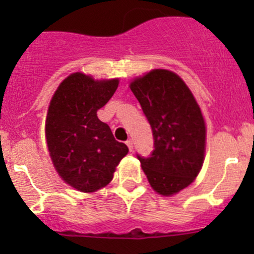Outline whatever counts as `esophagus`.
Instances as JSON below:
<instances>
[{"mask_svg":"<svg viewBox=\"0 0 254 254\" xmlns=\"http://www.w3.org/2000/svg\"><path fill=\"white\" fill-rule=\"evenodd\" d=\"M127 147H129L130 151H132V147H134V146H132V141H131V140H127Z\"/></svg>","mask_w":254,"mask_h":254,"instance_id":"34e87169","label":"esophagus"}]
</instances>
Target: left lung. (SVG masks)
<instances>
[{"label":"left lung","mask_w":254,"mask_h":254,"mask_svg":"<svg viewBox=\"0 0 254 254\" xmlns=\"http://www.w3.org/2000/svg\"><path fill=\"white\" fill-rule=\"evenodd\" d=\"M153 134L155 150L142 158L151 188L172 196L193 183L203 167L206 124L189 87L176 72L155 68L129 83Z\"/></svg>","instance_id":"1"}]
</instances>
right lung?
I'll return each instance as SVG.
<instances>
[{
	"label": "right lung",
	"instance_id": "1",
	"mask_svg": "<svg viewBox=\"0 0 254 254\" xmlns=\"http://www.w3.org/2000/svg\"><path fill=\"white\" fill-rule=\"evenodd\" d=\"M118 86L119 78L94 79L73 72L59 84L49 103L45 119L49 156L60 178L82 193L108 186L129 152L97 117Z\"/></svg>",
	"mask_w": 254,
	"mask_h": 254
}]
</instances>
